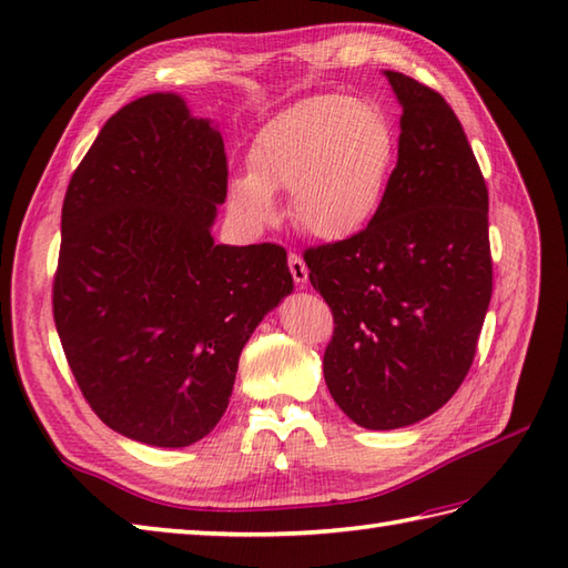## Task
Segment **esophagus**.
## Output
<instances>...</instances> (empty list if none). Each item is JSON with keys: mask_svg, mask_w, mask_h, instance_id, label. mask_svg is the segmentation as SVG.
<instances>
[{"mask_svg": "<svg viewBox=\"0 0 568 568\" xmlns=\"http://www.w3.org/2000/svg\"><path fill=\"white\" fill-rule=\"evenodd\" d=\"M287 265H291L293 281H295L297 285H305L307 277H310V271H307V265H305L303 256H300V253H291V256H287Z\"/></svg>", "mask_w": 568, "mask_h": 568, "instance_id": "1", "label": "esophagus"}]
</instances>
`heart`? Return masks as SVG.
Masks as SVG:
<instances>
[{
    "instance_id": "heart-1",
    "label": "heart",
    "mask_w": 568,
    "mask_h": 568,
    "mask_svg": "<svg viewBox=\"0 0 568 568\" xmlns=\"http://www.w3.org/2000/svg\"><path fill=\"white\" fill-rule=\"evenodd\" d=\"M397 126L383 104L342 92L310 94L253 136L248 175L229 180L232 212L251 226L275 222V195L291 192L305 234L344 241L376 220L397 163Z\"/></svg>"
}]
</instances>
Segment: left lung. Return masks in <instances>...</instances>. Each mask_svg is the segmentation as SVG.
<instances>
[{"instance_id": "1", "label": "left lung", "mask_w": 568, "mask_h": 568, "mask_svg": "<svg viewBox=\"0 0 568 568\" xmlns=\"http://www.w3.org/2000/svg\"><path fill=\"white\" fill-rule=\"evenodd\" d=\"M403 104L397 163L364 232L305 251L334 334L324 381L366 429L415 425L474 364L493 295L488 187L439 92L385 70Z\"/></svg>"}]
</instances>
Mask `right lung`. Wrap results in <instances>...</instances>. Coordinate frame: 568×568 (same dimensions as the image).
Wrapping results in <instances>:
<instances>
[{
	"label": "right lung",
	"mask_w": 568,
	"mask_h": 568,
	"mask_svg": "<svg viewBox=\"0 0 568 568\" xmlns=\"http://www.w3.org/2000/svg\"><path fill=\"white\" fill-rule=\"evenodd\" d=\"M222 134L173 92L122 106L75 168L60 216L53 320L84 400L151 446L207 437L241 348L293 293L277 244H214Z\"/></svg>",
	"instance_id": "add662e5"
}]
</instances>
